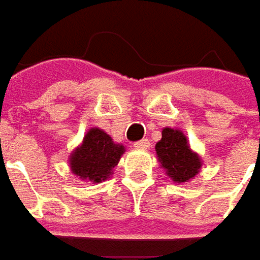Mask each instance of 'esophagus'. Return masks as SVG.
<instances>
[{
  "label": "esophagus",
  "instance_id": "1",
  "mask_svg": "<svg viewBox=\"0 0 260 260\" xmlns=\"http://www.w3.org/2000/svg\"><path fill=\"white\" fill-rule=\"evenodd\" d=\"M134 147H135V148H138V150H147V148L150 147V141H148V140L137 141L135 144H134Z\"/></svg>",
  "mask_w": 260,
  "mask_h": 260
}]
</instances>
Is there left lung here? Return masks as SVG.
I'll return each instance as SVG.
<instances>
[{"instance_id":"obj_1","label":"left lung","mask_w":260,"mask_h":260,"mask_svg":"<svg viewBox=\"0 0 260 260\" xmlns=\"http://www.w3.org/2000/svg\"><path fill=\"white\" fill-rule=\"evenodd\" d=\"M155 152L166 175L176 183L189 182L201 170V157L190 150L186 135L182 131L164 128L161 140L155 144Z\"/></svg>"}]
</instances>
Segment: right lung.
I'll list each match as a JSON object with an SVG mask.
<instances>
[{"label": "right lung", "instance_id": "add662e5", "mask_svg": "<svg viewBox=\"0 0 260 260\" xmlns=\"http://www.w3.org/2000/svg\"><path fill=\"white\" fill-rule=\"evenodd\" d=\"M123 152L125 147L115 144L105 131L91 128L85 134L83 144L70 155V167L80 179L99 183L112 175Z\"/></svg>", "mask_w": 260, "mask_h": 260}]
</instances>
